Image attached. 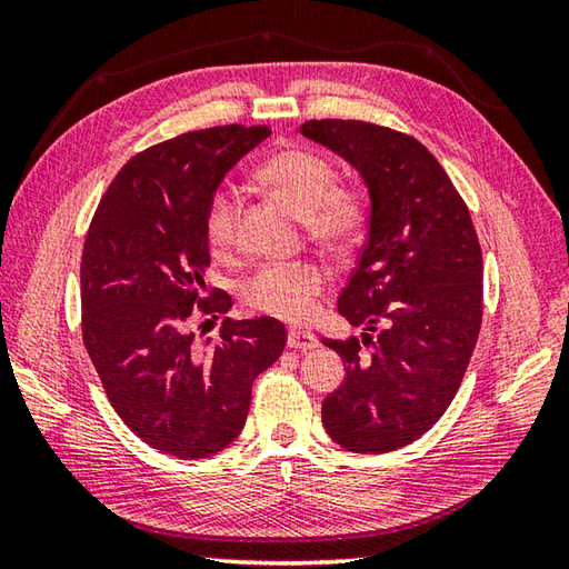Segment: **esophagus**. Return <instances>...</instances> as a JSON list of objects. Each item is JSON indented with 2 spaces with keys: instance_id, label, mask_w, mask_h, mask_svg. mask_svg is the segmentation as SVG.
I'll list each match as a JSON object with an SVG mask.
<instances>
[{
  "instance_id": "obj_1",
  "label": "esophagus",
  "mask_w": 569,
  "mask_h": 569,
  "mask_svg": "<svg viewBox=\"0 0 569 569\" xmlns=\"http://www.w3.org/2000/svg\"><path fill=\"white\" fill-rule=\"evenodd\" d=\"M288 347L300 349V352H308V349L318 347V337L303 332V330H291L288 332Z\"/></svg>"
}]
</instances>
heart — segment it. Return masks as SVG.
Segmentation results:
<instances>
[{"label":"heart","instance_id":"obj_1","mask_svg":"<svg viewBox=\"0 0 569 569\" xmlns=\"http://www.w3.org/2000/svg\"><path fill=\"white\" fill-rule=\"evenodd\" d=\"M253 183L300 217L306 237L328 253L352 251L367 229V198L337 180L335 166L308 149H281L253 168ZM239 208L227 190H214L202 210V234L217 257L237 244ZM328 286L316 261L266 263L241 283V300L253 312L288 322L306 320Z\"/></svg>","mask_w":569,"mask_h":569}]
</instances>
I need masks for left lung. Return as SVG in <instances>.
Masks as SVG:
<instances>
[{
    "instance_id": "8db88e82",
    "label": "left lung",
    "mask_w": 569,
    "mask_h": 569,
    "mask_svg": "<svg viewBox=\"0 0 569 569\" xmlns=\"http://www.w3.org/2000/svg\"><path fill=\"white\" fill-rule=\"evenodd\" d=\"M300 131L345 156L371 196L367 244L337 300L367 332L322 340L347 361L322 422L345 450L383 455L426 435L465 379L485 312L481 247L467 202L418 139L359 119Z\"/></svg>"
}]
</instances>
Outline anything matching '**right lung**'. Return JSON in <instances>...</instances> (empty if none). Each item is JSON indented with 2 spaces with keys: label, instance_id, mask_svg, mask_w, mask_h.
I'll use <instances>...</instances> for the list:
<instances>
[{
  "label": "right lung",
  "instance_id": "right-lung-1",
  "mask_svg": "<svg viewBox=\"0 0 569 569\" xmlns=\"http://www.w3.org/2000/svg\"><path fill=\"white\" fill-rule=\"evenodd\" d=\"M271 127L188 131L139 151L92 214L80 261L82 342L107 401L139 440L200 459L244 428L251 383L281 357L276 318L224 320L198 345L190 318L227 312L229 296L202 281L210 249L204 202Z\"/></svg>",
  "mask_w": 569,
  "mask_h": 569
}]
</instances>
